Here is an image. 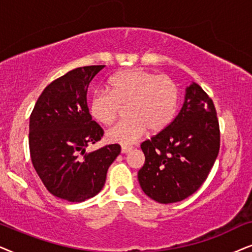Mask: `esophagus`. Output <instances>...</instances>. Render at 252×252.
I'll return each instance as SVG.
<instances>
[{"label": "esophagus", "mask_w": 252, "mask_h": 252, "mask_svg": "<svg viewBox=\"0 0 252 252\" xmlns=\"http://www.w3.org/2000/svg\"><path fill=\"white\" fill-rule=\"evenodd\" d=\"M130 151H132V146H122V149H121L122 153H129Z\"/></svg>", "instance_id": "esophagus-1"}]
</instances>
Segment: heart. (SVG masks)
I'll return each instance as SVG.
<instances>
[{"label": "heart", "mask_w": 252, "mask_h": 252, "mask_svg": "<svg viewBox=\"0 0 252 252\" xmlns=\"http://www.w3.org/2000/svg\"><path fill=\"white\" fill-rule=\"evenodd\" d=\"M108 90L95 91L90 113L99 123L109 126L128 110L126 120L107 132V139L121 145L137 142L147 128L158 133L172 123L179 106V87L168 76L140 68L123 70L108 82Z\"/></svg>", "instance_id": "b5f03b06"}]
</instances>
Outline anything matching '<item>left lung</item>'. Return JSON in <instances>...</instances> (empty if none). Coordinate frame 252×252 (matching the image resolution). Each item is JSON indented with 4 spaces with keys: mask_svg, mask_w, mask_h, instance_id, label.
<instances>
[{
    "mask_svg": "<svg viewBox=\"0 0 252 252\" xmlns=\"http://www.w3.org/2000/svg\"><path fill=\"white\" fill-rule=\"evenodd\" d=\"M140 147L145 163L138 180L144 192L161 204L188 198L205 182L219 153L220 128L213 100L192 83L173 122Z\"/></svg>",
    "mask_w": 252,
    "mask_h": 252,
    "instance_id": "1",
    "label": "left lung"
}]
</instances>
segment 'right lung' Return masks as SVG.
<instances>
[{
	"label": "right lung",
	"mask_w": 252,
	"mask_h": 252,
	"mask_svg": "<svg viewBox=\"0 0 252 252\" xmlns=\"http://www.w3.org/2000/svg\"><path fill=\"white\" fill-rule=\"evenodd\" d=\"M103 66H82L53 80L30 116L33 167L50 193L69 202L80 203L99 193L107 170L121 153L119 144L85 152L89 144L103 136L86 98L89 84Z\"/></svg>",
	"instance_id": "right-lung-1"
}]
</instances>
